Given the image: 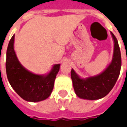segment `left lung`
Here are the masks:
<instances>
[{"instance_id": "obj_1", "label": "left lung", "mask_w": 127, "mask_h": 127, "mask_svg": "<svg viewBox=\"0 0 127 127\" xmlns=\"http://www.w3.org/2000/svg\"><path fill=\"white\" fill-rule=\"evenodd\" d=\"M114 41L113 56L110 63L102 73L97 75L82 78L71 69V79L76 95L79 98L95 100L105 97L115 85L120 75L121 55L119 43L110 32Z\"/></svg>"}]
</instances>
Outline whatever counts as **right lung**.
<instances>
[{"mask_svg": "<svg viewBox=\"0 0 127 127\" xmlns=\"http://www.w3.org/2000/svg\"><path fill=\"white\" fill-rule=\"evenodd\" d=\"M15 34L6 50V71L8 82L15 92L25 101L40 102L51 94L61 64L52 66L49 73L38 75L28 71L20 63L14 49Z\"/></svg>", "mask_w": 127, "mask_h": 127, "instance_id": "right-lung-1", "label": "right lung"}]
</instances>
